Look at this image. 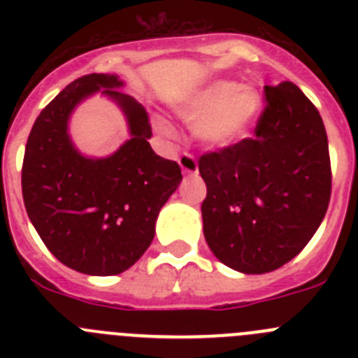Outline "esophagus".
Listing matches in <instances>:
<instances>
[{
    "mask_svg": "<svg viewBox=\"0 0 358 358\" xmlns=\"http://www.w3.org/2000/svg\"><path fill=\"white\" fill-rule=\"evenodd\" d=\"M179 164H181V170L185 173H197L199 172L197 159H195L194 154H189V152H182L181 156H179Z\"/></svg>",
    "mask_w": 358,
    "mask_h": 358,
    "instance_id": "34e87169",
    "label": "esophagus"
}]
</instances>
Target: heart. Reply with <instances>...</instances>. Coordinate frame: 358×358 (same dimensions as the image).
Returning a JSON list of instances; mask_svg holds the SVG:
<instances>
[{
  "label": "heart",
  "instance_id": "b5f03b06",
  "mask_svg": "<svg viewBox=\"0 0 358 358\" xmlns=\"http://www.w3.org/2000/svg\"><path fill=\"white\" fill-rule=\"evenodd\" d=\"M260 109V94L252 87H236L233 82H215L186 109L188 118H204L199 134L215 145L238 140Z\"/></svg>",
  "mask_w": 358,
  "mask_h": 358
}]
</instances>
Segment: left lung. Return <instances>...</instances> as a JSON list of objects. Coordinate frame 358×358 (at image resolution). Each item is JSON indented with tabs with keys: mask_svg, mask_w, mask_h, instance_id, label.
<instances>
[{
	"mask_svg": "<svg viewBox=\"0 0 358 358\" xmlns=\"http://www.w3.org/2000/svg\"><path fill=\"white\" fill-rule=\"evenodd\" d=\"M255 136L199 157L208 194L204 238L245 274L280 268L303 251L330 204L331 164L317 107L285 80L265 85Z\"/></svg>",
	"mask_w": 358,
	"mask_h": 358,
	"instance_id": "1",
	"label": "left lung"
}]
</instances>
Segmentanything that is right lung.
Instances as JSON below:
<instances>
[{
    "instance_id": "add662e5",
    "label": "right lung",
    "mask_w": 358,
    "mask_h": 358,
    "mask_svg": "<svg viewBox=\"0 0 358 358\" xmlns=\"http://www.w3.org/2000/svg\"><path fill=\"white\" fill-rule=\"evenodd\" d=\"M115 75L73 80L37 116L24 148L21 186L31 224L66 267L115 276L140 260L154 238L163 204L182 179L181 166L152 150L148 113ZM100 87L126 110L133 138L106 160L80 157L69 141L67 118Z\"/></svg>"
}]
</instances>
